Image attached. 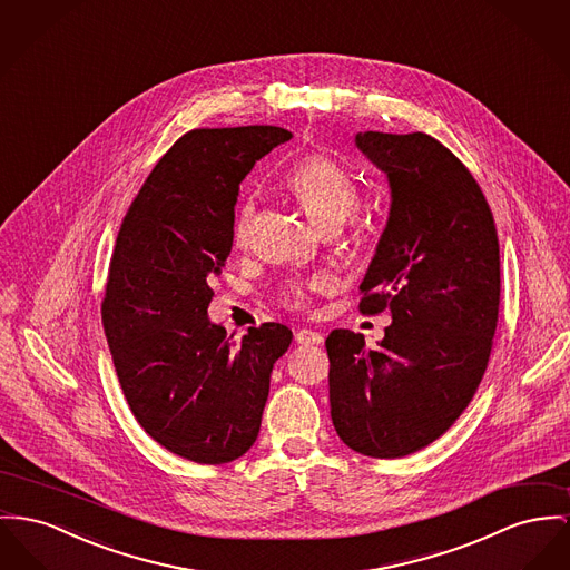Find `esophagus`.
<instances>
[{
    "mask_svg": "<svg viewBox=\"0 0 570 570\" xmlns=\"http://www.w3.org/2000/svg\"><path fill=\"white\" fill-rule=\"evenodd\" d=\"M296 342L301 343V345H320V343L324 342V337H322V333H315L311 328H303V331L296 333Z\"/></svg>",
    "mask_w": 570,
    "mask_h": 570,
    "instance_id": "1",
    "label": "esophagus"
}]
</instances>
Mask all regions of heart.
Returning <instances> with one entry per match:
<instances>
[{"instance_id":"obj_1","label":"heart","mask_w":570,"mask_h":570,"mask_svg":"<svg viewBox=\"0 0 570 570\" xmlns=\"http://www.w3.org/2000/svg\"><path fill=\"white\" fill-rule=\"evenodd\" d=\"M287 190L296 196V200L303 205L306 216L315 227L342 228L361 207V194L356 190V184L352 177L343 170L340 164L324 155H308L303 161H298L285 177ZM255 220V207L253 203H246L237 218L233 237L237 246H244L248 242V235L253 230ZM285 303L292 306H306V294L301 287L292 285L285 292Z\"/></svg>"}]
</instances>
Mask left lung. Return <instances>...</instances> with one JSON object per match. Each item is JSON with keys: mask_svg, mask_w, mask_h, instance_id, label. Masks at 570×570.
Returning a JSON list of instances; mask_svg holds the SVG:
<instances>
[{"mask_svg": "<svg viewBox=\"0 0 570 570\" xmlns=\"http://www.w3.org/2000/svg\"><path fill=\"white\" fill-rule=\"evenodd\" d=\"M389 179L391 209L361 283L363 315L391 311L376 350L326 340L331 417L372 458L415 454L454 425L489 365L499 315V242L473 175L428 134H356Z\"/></svg>", "mask_w": 570, "mask_h": 570, "instance_id": "obj_1", "label": "left lung"}]
</instances>
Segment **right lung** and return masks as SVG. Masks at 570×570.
Instances as JSON below:
<instances>
[{
    "label": "right lung",
    "mask_w": 570,
    "mask_h": 570,
    "mask_svg": "<svg viewBox=\"0 0 570 570\" xmlns=\"http://www.w3.org/2000/svg\"><path fill=\"white\" fill-rule=\"evenodd\" d=\"M289 138L272 125L191 129L155 164L116 237L101 303L116 376L145 432L198 464L250 450L272 367L294 337L266 322L235 345L207 317L239 184Z\"/></svg>",
    "instance_id": "right-lung-1"
}]
</instances>
